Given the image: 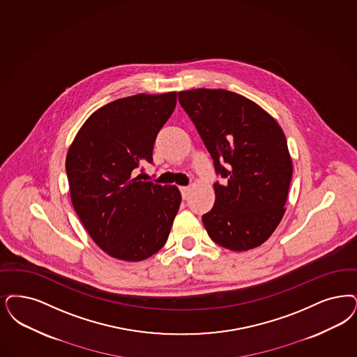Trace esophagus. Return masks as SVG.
I'll list each match as a JSON object with an SVG mask.
<instances>
[{"instance_id": "34e87169", "label": "esophagus", "mask_w": 357, "mask_h": 357, "mask_svg": "<svg viewBox=\"0 0 357 357\" xmlns=\"http://www.w3.org/2000/svg\"><path fill=\"white\" fill-rule=\"evenodd\" d=\"M179 190H181V192H182V198L185 199V198L188 197V192H190V187H185V185H182V187H179Z\"/></svg>"}]
</instances>
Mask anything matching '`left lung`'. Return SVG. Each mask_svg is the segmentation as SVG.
Instances as JSON below:
<instances>
[{
	"label": "left lung",
	"instance_id": "left-lung-1",
	"mask_svg": "<svg viewBox=\"0 0 357 357\" xmlns=\"http://www.w3.org/2000/svg\"><path fill=\"white\" fill-rule=\"evenodd\" d=\"M214 160V207L202 216L208 236L231 251L266 242L284 215L292 162L284 132L255 102L222 89L178 93Z\"/></svg>",
	"mask_w": 357,
	"mask_h": 357
}]
</instances>
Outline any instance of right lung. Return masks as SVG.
Wrapping results in <instances>:
<instances>
[{"instance_id":"obj_1","label":"right lung","mask_w":357,"mask_h":357,"mask_svg":"<svg viewBox=\"0 0 357 357\" xmlns=\"http://www.w3.org/2000/svg\"><path fill=\"white\" fill-rule=\"evenodd\" d=\"M176 93L113 100L87 118L66 157L73 207L91 239L110 257L141 261L165 245L179 210L176 185L134 178L153 163L159 130Z\"/></svg>"}]
</instances>
